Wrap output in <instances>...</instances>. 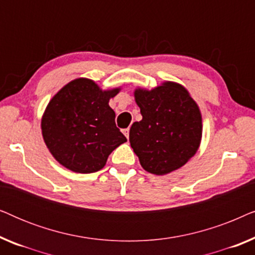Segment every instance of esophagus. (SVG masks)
Segmentation results:
<instances>
[{"label": "esophagus", "instance_id": "1", "mask_svg": "<svg viewBox=\"0 0 255 255\" xmlns=\"http://www.w3.org/2000/svg\"><path fill=\"white\" fill-rule=\"evenodd\" d=\"M123 133H124L125 137H127V138L128 139V133H130V128H124Z\"/></svg>", "mask_w": 255, "mask_h": 255}]
</instances>
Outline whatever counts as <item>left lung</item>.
<instances>
[{
	"mask_svg": "<svg viewBox=\"0 0 255 255\" xmlns=\"http://www.w3.org/2000/svg\"><path fill=\"white\" fill-rule=\"evenodd\" d=\"M142 120L130 128L131 147L146 172L165 175L186 165L200 147L202 115L188 90L166 81L152 90L137 88Z\"/></svg>",
	"mask_w": 255,
	"mask_h": 255,
	"instance_id": "1",
	"label": "left lung"
}]
</instances>
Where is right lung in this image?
Instances as JSON below:
<instances>
[{
    "mask_svg": "<svg viewBox=\"0 0 255 255\" xmlns=\"http://www.w3.org/2000/svg\"><path fill=\"white\" fill-rule=\"evenodd\" d=\"M120 90H102L93 80L80 78L52 97L41 118V133L60 165L75 173H95L127 141L109 107Z\"/></svg>",
    "mask_w": 255,
    "mask_h": 255,
    "instance_id": "add662e5",
    "label": "right lung"
}]
</instances>
